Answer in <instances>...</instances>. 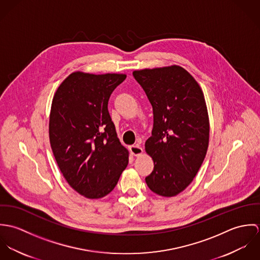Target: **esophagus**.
<instances>
[{
  "instance_id": "esophagus-1",
  "label": "esophagus",
  "mask_w": 260,
  "mask_h": 260,
  "mask_svg": "<svg viewBox=\"0 0 260 260\" xmlns=\"http://www.w3.org/2000/svg\"><path fill=\"white\" fill-rule=\"evenodd\" d=\"M130 151L131 153L134 155V156H140L142 153H143V149L141 148L138 144L136 145H132L130 146Z\"/></svg>"
}]
</instances>
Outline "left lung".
<instances>
[{
    "instance_id": "8db88e82",
    "label": "left lung",
    "mask_w": 260,
    "mask_h": 260,
    "mask_svg": "<svg viewBox=\"0 0 260 260\" xmlns=\"http://www.w3.org/2000/svg\"><path fill=\"white\" fill-rule=\"evenodd\" d=\"M153 108L152 136L145 150L154 162L145 178L151 191L172 197L196 176L209 143V118L203 92L180 66L133 72Z\"/></svg>"
}]
</instances>
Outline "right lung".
Here are the masks:
<instances>
[{
  "label": "right lung",
  "instance_id": "add662e5",
  "mask_svg": "<svg viewBox=\"0 0 260 260\" xmlns=\"http://www.w3.org/2000/svg\"><path fill=\"white\" fill-rule=\"evenodd\" d=\"M125 74L74 72L58 87L51 106L50 144L75 191L99 199L109 194L128 165L108 111L112 92Z\"/></svg>",
  "mask_w": 260,
  "mask_h": 260
}]
</instances>
